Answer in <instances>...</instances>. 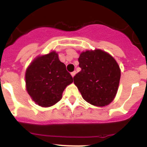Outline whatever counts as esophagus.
Segmentation results:
<instances>
[{"instance_id":"34e87169","label":"esophagus","mask_w":147,"mask_h":147,"mask_svg":"<svg viewBox=\"0 0 147 147\" xmlns=\"http://www.w3.org/2000/svg\"><path fill=\"white\" fill-rule=\"evenodd\" d=\"M75 74H76V72H75V71H74V72H72V73H71V75H72V78H73V77L75 76Z\"/></svg>"}]
</instances>
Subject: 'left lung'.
Wrapping results in <instances>:
<instances>
[{
    "label": "left lung",
    "mask_w": 147,
    "mask_h": 147,
    "mask_svg": "<svg viewBox=\"0 0 147 147\" xmlns=\"http://www.w3.org/2000/svg\"><path fill=\"white\" fill-rule=\"evenodd\" d=\"M78 61L81 70L73 79L83 98L95 106L108 105L114 100L119 85L118 63L100 49L81 52Z\"/></svg>",
    "instance_id": "1"
}]
</instances>
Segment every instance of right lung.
I'll list each match as a JSON object with an SVG mask.
<instances>
[{
	"label": "right lung",
	"instance_id": "obj_1",
	"mask_svg": "<svg viewBox=\"0 0 147 147\" xmlns=\"http://www.w3.org/2000/svg\"><path fill=\"white\" fill-rule=\"evenodd\" d=\"M72 82V77L55 51L37 56L26 71L28 93L36 105L44 108L57 103L66 87Z\"/></svg>",
	"mask_w": 147,
	"mask_h": 147
}]
</instances>
